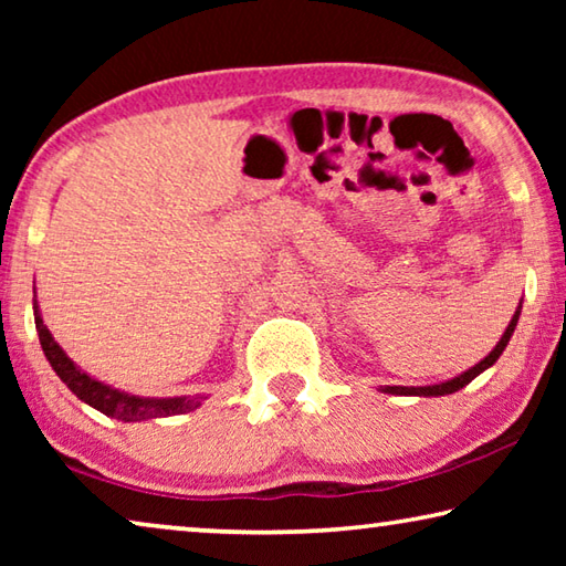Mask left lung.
I'll list each match as a JSON object with an SVG mask.
<instances>
[{
    "label": "left lung",
    "instance_id": "left-lung-1",
    "mask_svg": "<svg viewBox=\"0 0 566 566\" xmlns=\"http://www.w3.org/2000/svg\"><path fill=\"white\" fill-rule=\"evenodd\" d=\"M516 319H520V310H516V314H514L512 322H510V327H506V332H504V337H502L500 344H496V347L492 349L490 357H484L482 361L474 364V367L467 369L464 375H459V377L449 379V381H442V385H432V387H385L381 391H387V395H407V397H409V395H411V397H444V395H452V391H459L462 387H467L469 381H472L474 377L482 375L484 369H490L492 364L502 357L504 347H506V344H510V339H512V332H514V327H516Z\"/></svg>",
    "mask_w": 566,
    "mask_h": 566
}]
</instances>
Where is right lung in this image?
Masks as SVG:
<instances>
[{"instance_id":"obj_1","label":"right lung","mask_w":566,"mask_h":566,"mask_svg":"<svg viewBox=\"0 0 566 566\" xmlns=\"http://www.w3.org/2000/svg\"><path fill=\"white\" fill-rule=\"evenodd\" d=\"M34 324H36V332H40V344L44 349V357L50 359L52 369L56 371V377H60L82 401H87L90 407L99 409L102 415L122 419V421H139V419L169 417V415H185V411H191L199 407V397H195V399H187V397L142 399V397L124 395V391L102 385V381L92 379L90 375H84V371L76 367L70 357H66L60 344L54 342L50 329L44 327L36 304H34Z\"/></svg>"}]
</instances>
